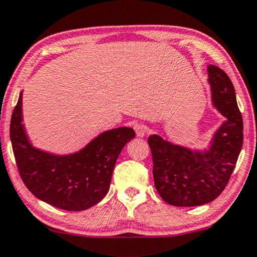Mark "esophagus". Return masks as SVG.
<instances>
[{
  "label": "esophagus",
  "instance_id": "obj_1",
  "mask_svg": "<svg viewBox=\"0 0 257 257\" xmlns=\"http://www.w3.org/2000/svg\"><path fill=\"white\" fill-rule=\"evenodd\" d=\"M134 131L139 138H144V136L146 135V128L142 124H135Z\"/></svg>",
  "mask_w": 257,
  "mask_h": 257
}]
</instances>
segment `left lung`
<instances>
[{"label": "left lung", "mask_w": 257, "mask_h": 257, "mask_svg": "<svg viewBox=\"0 0 257 257\" xmlns=\"http://www.w3.org/2000/svg\"><path fill=\"white\" fill-rule=\"evenodd\" d=\"M212 105L225 117L207 148L172 144L151 135L154 185L160 197L173 206H199L215 200L230 179L243 145V121L228 74L207 66Z\"/></svg>", "instance_id": "1"}]
</instances>
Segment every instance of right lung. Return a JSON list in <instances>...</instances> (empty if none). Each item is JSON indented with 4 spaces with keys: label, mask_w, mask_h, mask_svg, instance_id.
I'll return each mask as SVG.
<instances>
[{
    "label": "right lung",
    "mask_w": 257,
    "mask_h": 257,
    "mask_svg": "<svg viewBox=\"0 0 257 257\" xmlns=\"http://www.w3.org/2000/svg\"><path fill=\"white\" fill-rule=\"evenodd\" d=\"M22 121L21 91L12 115L11 141L22 181L38 199L66 211L86 210L104 198L119 153L135 138L132 128L119 126L60 155L34 147Z\"/></svg>",
    "instance_id": "add662e5"
}]
</instances>
